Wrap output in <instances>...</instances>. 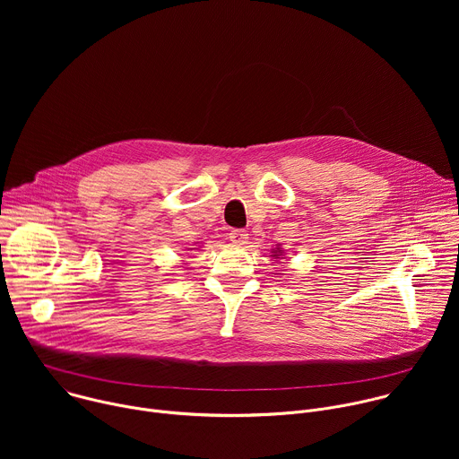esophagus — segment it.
<instances>
[{
    "mask_svg": "<svg viewBox=\"0 0 459 459\" xmlns=\"http://www.w3.org/2000/svg\"><path fill=\"white\" fill-rule=\"evenodd\" d=\"M229 238H230V241L236 243V245H245L247 239H248V234H247L245 230H241V229H234V230L229 232Z\"/></svg>",
    "mask_w": 459,
    "mask_h": 459,
    "instance_id": "obj_1",
    "label": "esophagus"
}]
</instances>
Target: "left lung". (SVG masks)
<instances>
[{
  "label": "left lung",
  "mask_w": 459,
  "mask_h": 459,
  "mask_svg": "<svg viewBox=\"0 0 459 459\" xmlns=\"http://www.w3.org/2000/svg\"><path fill=\"white\" fill-rule=\"evenodd\" d=\"M273 250H274V248H273ZM281 254H283V250H281V248H276V250H274V257H280Z\"/></svg>",
  "instance_id": "1"
}]
</instances>
